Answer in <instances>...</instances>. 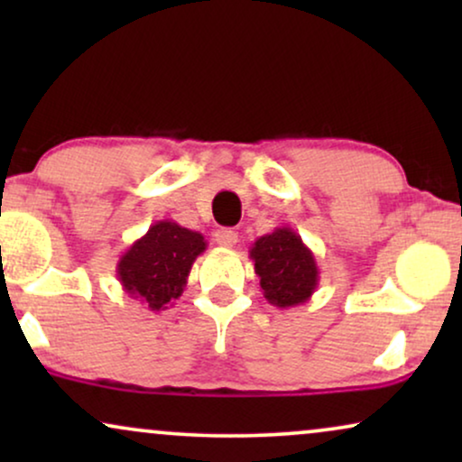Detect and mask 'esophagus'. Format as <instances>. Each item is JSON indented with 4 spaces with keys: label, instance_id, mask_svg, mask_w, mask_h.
<instances>
[{
    "label": "esophagus",
    "instance_id": "34e87169",
    "mask_svg": "<svg viewBox=\"0 0 462 462\" xmlns=\"http://www.w3.org/2000/svg\"><path fill=\"white\" fill-rule=\"evenodd\" d=\"M214 242L223 245V248H233L237 244V233L233 229H218L214 233Z\"/></svg>",
    "mask_w": 462,
    "mask_h": 462
}]
</instances>
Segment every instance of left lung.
<instances>
[{"mask_svg": "<svg viewBox=\"0 0 462 462\" xmlns=\"http://www.w3.org/2000/svg\"><path fill=\"white\" fill-rule=\"evenodd\" d=\"M250 258L263 296L271 305L280 309L302 305L319 286L315 254L290 226H277L273 233L258 237L250 248Z\"/></svg>", "mask_w": 462, "mask_h": 462, "instance_id": "obj_1", "label": "left lung"}]
</instances>
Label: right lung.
<instances>
[{
	"label": "right lung",
	"mask_w": 462,
	"mask_h": 462,
	"mask_svg": "<svg viewBox=\"0 0 462 462\" xmlns=\"http://www.w3.org/2000/svg\"><path fill=\"white\" fill-rule=\"evenodd\" d=\"M208 248L201 233L174 220H157L117 263L124 292L149 311H166L180 299L195 258Z\"/></svg>",
	"instance_id": "1"
}]
</instances>
